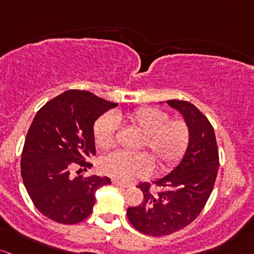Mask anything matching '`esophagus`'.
I'll return each mask as SVG.
<instances>
[{
    "label": "esophagus",
    "instance_id": "1",
    "mask_svg": "<svg viewBox=\"0 0 254 254\" xmlns=\"http://www.w3.org/2000/svg\"><path fill=\"white\" fill-rule=\"evenodd\" d=\"M112 183L114 186H117V187H121V188H129V185H124V183H122V182H119V181H117V180H113L112 181Z\"/></svg>",
    "mask_w": 254,
    "mask_h": 254
}]
</instances>
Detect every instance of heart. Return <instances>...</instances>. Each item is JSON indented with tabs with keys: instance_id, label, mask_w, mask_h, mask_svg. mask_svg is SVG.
Wrapping results in <instances>:
<instances>
[{
	"instance_id": "b5f03b06",
	"label": "heart",
	"mask_w": 254,
	"mask_h": 254,
	"mask_svg": "<svg viewBox=\"0 0 254 254\" xmlns=\"http://www.w3.org/2000/svg\"><path fill=\"white\" fill-rule=\"evenodd\" d=\"M117 121H124L143 133L140 148L149 149L160 169L175 165L188 147L189 129L185 122L170 121L169 114L159 108L141 107L124 116L117 113L114 117L112 114L100 117L94 125L95 143L99 148L106 150L114 146ZM99 168L105 175L119 182H130L135 178L148 176L153 170V161L146 153L125 154L117 152L102 158Z\"/></svg>"
}]
</instances>
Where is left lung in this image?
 Returning <instances> with one entry per match:
<instances>
[{
	"mask_svg": "<svg viewBox=\"0 0 254 254\" xmlns=\"http://www.w3.org/2000/svg\"><path fill=\"white\" fill-rule=\"evenodd\" d=\"M166 102L188 125L189 143L182 160L155 181L160 193H153L148 182L141 183L138 188L143 193V201L127 207V219L133 228L150 236L183 229L199 216L212 193L219 166L216 135L208 119L190 102Z\"/></svg>",
	"mask_w": 254,
	"mask_h": 254,
	"instance_id": "1",
	"label": "left lung"
}]
</instances>
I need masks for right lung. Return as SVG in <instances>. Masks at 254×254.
Masks as SVG:
<instances>
[{
	"instance_id": "right-lung-1",
	"label": "right lung",
	"mask_w": 254,
	"mask_h": 254,
	"mask_svg": "<svg viewBox=\"0 0 254 254\" xmlns=\"http://www.w3.org/2000/svg\"><path fill=\"white\" fill-rule=\"evenodd\" d=\"M118 104L84 90H67L36 113L21 154V177L33 205L63 224H76L93 211L95 193L111 185L108 177H72L76 165L95 155L94 123Z\"/></svg>"
}]
</instances>
